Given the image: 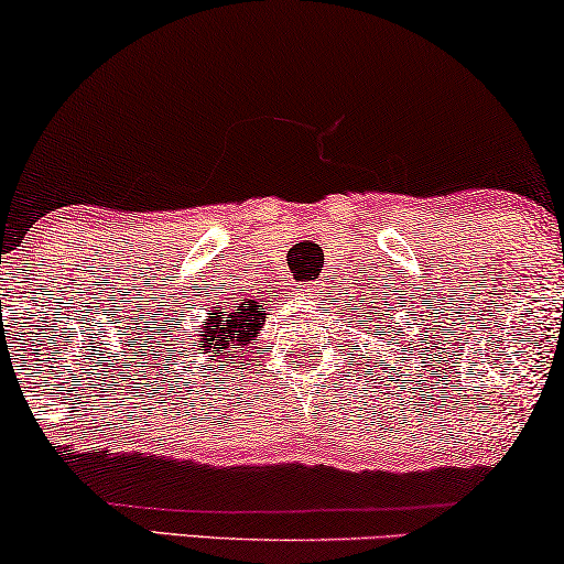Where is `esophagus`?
Returning <instances> with one entry per match:
<instances>
[{
  "instance_id": "34e87169",
  "label": "esophagus",
  "mask_w": 564,
  "mask_h": 564,
  "mask_svg": "<svg viewBox=\"0 0 564 564\" xmlns=\"http://www.w3.org/2000/svg\"><path fill=\"white\" fill-rule=\"evenodd\" d=\"M300 292H305V295H311V292H313V288H303V290H300Z\"/></svg>"
}]
</instances>
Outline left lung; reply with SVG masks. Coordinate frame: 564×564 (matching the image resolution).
<instances>
[{
	"label": "left lung",
	"mask_w": 564,
	"mask_h": 564,
	"mask_svg": "<svg viewBox=\"0 0 564 564\" xmlns=\"http://www.w3.org/2000/svg\"><path fill=\"white\" fill-rule=\"evenodd\" d=\"M351 311H354V313H359V315H361V313H367V307H365V300H359V305H354V307H351ZM375 314L378 315L377 319L373 318V315H367V318H369V323H375V326H372V328H375V336H390V330H388V326H380V323H384V318H388V315H390V313H384V311L380 313V311H377V313ZM388 341H392V336L388 338Z\"/></svg>",
	"instance_id": "left-lung-1"
}]
</instances>
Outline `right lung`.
<instances>
[{"instance_id":"1","label":"right lung","mask_w":564,"mask_h":564,"mask_svg":"<svg viewBox=\"0 0 564 564\" xmlns=\"http://www.w3.org/2000/svg\"><path fill=\"white\" fill-rule=\"evenodd\" d=\"M230 295H234V292H228V295H218L215 303L213 300H207V303L213 305L207 307L203 328L189 338L195 354H203V357H218V359H207V365H210V361H223V365H215V369L226 367V372H230V367L246 365V361H241V357H249V346L251 341H257L261 323L267 318L264 305L269 303V300H253V297H238V295L230 297ZM199 372H203V369H199ZM215 380H218V377H215Z\"/></svg>"}]
</instances>
